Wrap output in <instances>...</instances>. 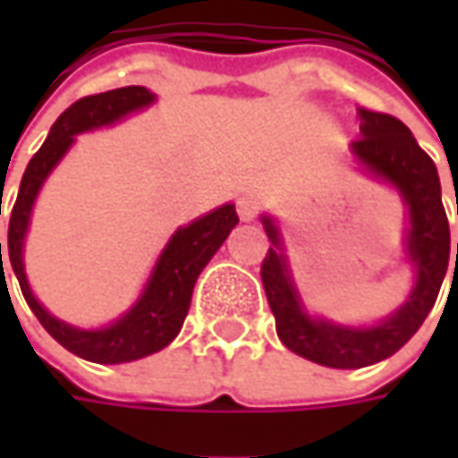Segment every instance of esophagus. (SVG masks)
<instances>
[{
	"instance_id": "1",
	"label": "esophagus",
	"mask_w": 458,
	"mask_h": 458,
	"mask_svg": "<svg viewBox=\"0 0 458 458\" xmlns=\"http://www.w3.org/2000/svg\"><path fill=\"white\" fill-rule=\"evenodd\" d=\"M257 199L255 196H239L237 199V214L242 221H255L257 219Z\"/></svg>"
}]
</instances>
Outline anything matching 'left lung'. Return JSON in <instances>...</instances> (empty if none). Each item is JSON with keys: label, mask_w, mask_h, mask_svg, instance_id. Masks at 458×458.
Returning <instances> with one entry per match:
<instances>
[{"label": "left lung", "mask_w": 458, "mask_h": 458, "mask_svg": "<svg viewBox=\"0 0 458 458\" xmlns=\"http://www.w3.org/2000/svg\"><path fill=\"white\" fill-rule=\"evenodd\" d=\"M360 140L352 142L354 160L364 173L393 185L408 206L405 255L415 267V283L408 301L393 316L375 326H342L326 318H310L283 255L280 229L270 216H262L273 247L262 259L259 275L275 316L277 336L295 354L334 369H360L393 357L431 313L449 270V219L441 203V183L433 160L395 116L360 109ZM456 270L458 244L454 277Z\"/></svg>", "instance_id": "1"}]
</instances>
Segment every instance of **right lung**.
Instances as JSON below:
<instances>
[{
    "mask_svg": "<svg viewBox=\"0 0 458 458\" xmlns=\"http://www.w3.org/2000/svg\"><path fill=\"white\" fill-rule=\"evenodd\" d=\"M152 101H155V94L148 91L145 86H124V89H114V91L83 97L76 104H71L50 127V134L43 142V148L27 163L20 193H17V201L12 206V216H9V262L20 280L27 306L32 308V313L38 316L45 331L61 346L73 352L81 360L98 361V364H122V361L142 360L148 354L165 349L183 326L199 275L208 265V259L216 255V250L224 244V239L229 237V232L239 224L234 203H224L219 208L208 211L201 219L191 221L188 226H181L170 237L163 255L157 257L155 270H152L142 295L137 298V303L122 318H116L114 324L104 326V328H91V331L76 328V326L50 316L38 303V298L32 295L30 283H27L22 250H25L30 214H32V206H35V199L43 188L45 178L61 163L63 155L73 145L76 134L109 127L127 114L150 106ZM2 273H4V267H2Z\"/></svg>",
    "mask_w": 458,
    "mask_h": 458,
    "instance_id": "1",
    "label": "right lung"
}]
</instances>
